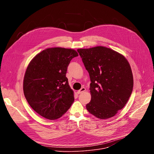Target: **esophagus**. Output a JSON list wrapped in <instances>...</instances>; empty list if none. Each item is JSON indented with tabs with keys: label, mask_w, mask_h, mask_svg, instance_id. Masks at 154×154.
Instances as JSON below:
<instances>
[{
	"label": "esophagus",
	"mask_w": 154,
	"mask_h": 154,
	"mask_svg": "<svg viewBox=\"0 0 154 154\" xmlns=\"http://www.w3.org/2000/svg\"><path fill=\"white\" fill-rule=\"evenodd\" d=\"M86 91V89H85V88H84V87H82V88L80 90H79V91H77V94H81L82 93H83V92H84V91Z\"/></svg>",
	"instance_id": "34e87169"
}]
</instances>
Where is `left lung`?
Instances as JSON below:
<instances>
[{
    "mask_svg": "<svg viewBox=\"0 0 154 154\" xmlns=\"http://www.w3.org/2000/svg\"><path fill=\"white\" fill-rule=\"evenodd\" d=\"M90 75L91 101L87 110L104 119L114 116L127 103L134 87L130 66L118 52L97 46L77 50Z\"/></svg>",
    "mask_w": 154,
    "mask_h": 154,
    "instance_id": "obj_1",
    "label": "left lung"
}]
</instances>
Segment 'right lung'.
Returning <instances> with one entry per match:
<instances>
[{
	"mask_svg": "<svg viewBox=\"0 0 154 154\" xmlns=\"http://www.w3.org/2000/svg\"><path fill=\"white\" fill-rule=\"evenodd\" d=\"M78 55L71 49L49 48L29 63L24 78V93L30 106L41 116L58 119L74 102V92L66 74L70 61Z\"/></svg>",
	"mask_w": 154,
	"mask_h": 154,
	"instance_id": "1",
	"label": "right lung"
}]
</instances>
